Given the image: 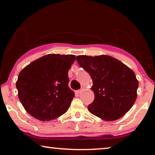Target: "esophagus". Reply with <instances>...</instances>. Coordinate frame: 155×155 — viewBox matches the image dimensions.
<instances>
[{"label": "esophagus", "mask_w": 155, "mask_h": 155, "mask_svg": "<svg viewBox=\"0 0 155 155\" xmlns=\"http://www.w3.org/2000/svg\"><path fill=\"white\" fill-rule=\"evenodd\" d=\"M82 91H83V89H81V90H77V91H76V94H79L81 92H82Z\"/></svg>", "instance_id": "obj_1"}]
</instances>
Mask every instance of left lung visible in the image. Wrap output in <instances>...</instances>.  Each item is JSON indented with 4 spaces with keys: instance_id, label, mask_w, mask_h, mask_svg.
I'll return each instance as SVG.
<instances>
[{
    "instance_id": "obj_1",
    "label": "left lung",
    "mask_w": 155,
    "mask_h": 155,
    "mask_svg": "<svg viewBox=\"0 0 155 155\" xmlns=\"http://www.w3.org/2000/svg\"><path fill=\"white\" fill-rule=\"evenodd\" d=\"M77 61L90 74L95 98L88 105L91 114L105 121L122 117L137 98L139 82L134 72L108 55H78Z\"/></svg>"
}]
</instances>
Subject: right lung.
Listing matches in <instances>:
<instances>
[{
  "label": "right lung",
  "instance_id": "obj_1",
  "mask_svg": "<svg viewBox=\"0 0 155 155\" xmlns=\"http://www.w3.org/2000/svg\"><path fill=\"white\" fill-rule=\"evenodd\" d=\"M73 54H48L27 65L16 81L18 98L33 117L49 121L64 114L74 97L68 87Z\"/></svg>",
  "mask_w": 155,
  "mask_h": 155
}]
</instances>
